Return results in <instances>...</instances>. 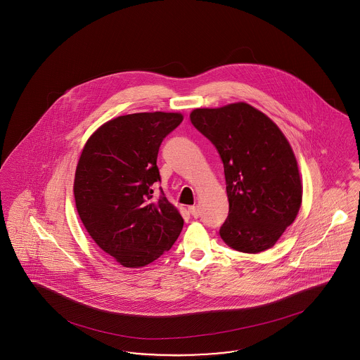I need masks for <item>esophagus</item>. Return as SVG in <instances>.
<instances>
[{
    "instance_id": "1",
    "label": "esophagus",
    "mask_w": 360,
    "mask_h": 360,
    "mask_svg": "<svg viewBox=\"0 0 360 360\" xmlns=\"http://www.w3.org/2000/svg\"><path fill=\"white\" fill-rule=\"evenodd\" d=\"M189 212H191V216H193V217H195V219L200 216V210H198V207H195V205L189 207Z\"/></svg>"
}]
</instances>
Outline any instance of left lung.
I'll return each instance as SVG.
<instances>
[{
    "instance_id": "8db88e82",
    "label": "left lung",
    "mask_w": 360,
    "mask_h": 360,
    "mask_svg": "<svg viewBox=\"0 0 360 360\" xmlns=\"http://www.w3.org/2000/svg\"><path fill=\"white\" fill-rule=\"evenodd\" d=\"M191 121L224 166L230 211L219 231L221 239L242 253L271 249L302 204V181L288 140L271 118L243 102L195 108Z\"/></svg>"
}]
</instances>
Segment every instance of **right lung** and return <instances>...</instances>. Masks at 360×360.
Segmentation results:
<instances>
[{"label": "right lung", "instance_id": "1", "mask_svg": "<svg viewBox=\"0 0 360 360\" xmlns=\"http://www.w3.org/2000/svg\"><path fill=\"white\" fill-rule=\"evenodd\" d=\"M179 112L117 117L85 143L75 175V201L95 243L125 268H140L169 252L184 219L163 195L156 166L163 139L182 122Z\"/></svg>", "mask_w": 360, "mask_h": 360}]
</instances>
